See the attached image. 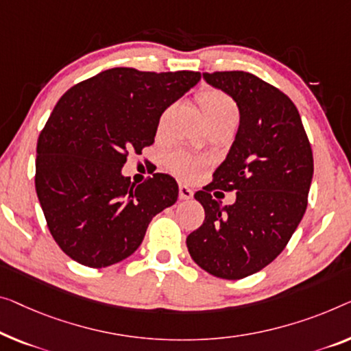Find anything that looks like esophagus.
<instances>
[{
    "label": "esophagus",
    "instance_id": "34e87169",
    "mask_svg": "<svg viewBox=\"0 0 351 351\" xmlns=\"http://www.w3.org/2000/svg\"><path fill=\"white\" fill-rule=\"evenodd\" d=\"M193 192L191 187H187L184 184H180V198L181 200H189V198H192Z\"/></svg>",
    "mask_w": 351,
    "mask_h": 351
}]
</instances>
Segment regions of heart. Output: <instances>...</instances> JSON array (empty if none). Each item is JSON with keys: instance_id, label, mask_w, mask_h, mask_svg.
Returning a JSON list of instances; mask_svg holds the SVG:
<instances>
[{"instance_id": "b5f03b06", "label": "heart", "mask_w": 351, "mask_h": 351, "mask_svg": "<svg viewBox=\"0 0 351 351\" xmlns=\"http://www.w3.org/2000/svg\"><path fill=\"white\" fill-rule=\"evenodd\" d=\"M198 104H200L208 123L223 121V119L238 121L237 104L226 93L219 90H203L202 93H198ZM167 167H169L171 173L182 178V180H192V178L200 173L203 167H205V162L184 153H175L169 156Z\"/></svg>"}]
</instances>
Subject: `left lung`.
<instances>
[{
	"instance_id": "obj_1",
	"label": "left lung",
	"mask_w": 351,
	"mask_h": 351,
	"mask_svg": "<svg viewBox=\"0 0 351 351\" xmlns=\"http://www.w3.org/2000/svg\"><path fill=\"white\" fill-rule=\"evenodd\" d=\"M239 108V128L211 184L195 192L205 222L186 239L193 261L221 279H243L269 265L307 208L313 156L300 112L287 94L244 71L203 72ZM216 189L237 192L223 207Z\"/></svg>"
}]
</instances>
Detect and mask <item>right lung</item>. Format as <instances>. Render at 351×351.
I'll return each mask as SVG.
<instances>
[{
	"label": "right lung",
	"instance_id": "obj_1",
	"mask_svg": "<svg viewBox=\"0 0 351 351\" xmlns=\"http://www.w3.org/2000/svg\"><path fill=\"white\" fill-rule=\"evenodd\" d=\"M200 77L113 67L62 94L39 134L34 182L47 227L72 260L106 268L128 258L176 202L170 175L134 184L121 169L154 143L162 113Z\"/></svg>",
	"mask_w": 351,
	"mask_h": 351
}]
</instances>
